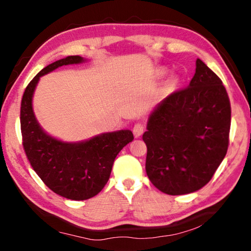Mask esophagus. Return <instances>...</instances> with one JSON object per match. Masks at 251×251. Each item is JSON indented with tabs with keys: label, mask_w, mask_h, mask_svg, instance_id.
Here are the masks:
<instances>
[{
	"label": "esophagus",
	"mask_w": 251,
	"mask_h": 251,
	"mask_svg": "<svg viewBox=\"0 0 251 251\" xmlns=\"http://www.w3.org/2000/svg\"><path fill=\"white\" fill-rule=\"evenodd\" d=\"M144 130H145V128H144V126L142 124H136L134 127H133V134L136 138L141 137V136L143 135Z\"/></svg>",
	"instance_id": "34e87169"
}]
</instances>
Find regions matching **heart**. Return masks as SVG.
Wrapping results in <instances>:
<instances>
[{
	"label": "heart",
	"instance_id": "b5f03b06",
	"mask_svg": "<svg viewBox=\"0 0 251 251\" xmlns=\"http://www.w3.org/2000/svg\"><path fill=\"white\" fill-rule=\"evenodd\" d=\"M166 74H167V70L163 69V67H160V69H157L156 73H155L157 78H163Z\"/></svg>",
	"mask_w": 251,
	"mask_h": 251
}]
</instances>
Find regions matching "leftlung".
<instances>
[{"mask_svg": "<svg viewBox=\"0 0 251 251\" xmlns=\"http://www.w3.org/2000/svg\"><path fill=\"white\" fill-rule=\"evenodd\" d=\"M230 115L223 82L197 58L188 86L164 99L148 117L143 141L151 184L175 196L209 182L226 156Z\"/></svg>", "mask_w": 251, "mask_h": 251, "instance_id": "left-lung-1", "label": "left lung"}]
</instances>
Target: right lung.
<instances>
[{"instance_id": "1", "label": "right lung", "mask_w": 251, "mask_h": 251, "mask_svg": "<svg viewBox=\"0 0 251 251\" xmlns=\"http://www.w3.org/2000/svg\"><path fill=\"white\" fill-rule=\"evenodd\" d=\"M86 62V58L74 55L44 67L25 88L21 103V130L29 163L50 190L71 201L96 196L107 184L118 152L134 139L129 129H121L85 141L65 142L50 135L37 121L33 96L42 76L61 66Z\"/></svg>"}]
</instances>
